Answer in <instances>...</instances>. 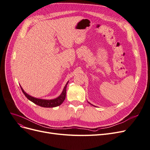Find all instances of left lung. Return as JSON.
Listing matches in <instances>:
<instances>
[{"label": "left lung", "instance_id": "8db88e82", "mask_svg": "<svg viewBox=\"0 0 150 150\" xmlns=\"http://www.w3.org/2000/svg\"><path fill=\"white\" fill-rule=\"evenodd\" d=\"M88 103H90L89 102H88ZM90 104H91V103H90ZM91 105H92V104H91Z\"/></svg>", "mask_w": 150, "mask_h": 150}]
</instances>
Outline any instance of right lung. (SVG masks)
I'll return each mask as SVG.
<instances>
[{
    "mask_svg": "<svg viewBox=\"0 0 150 150\" xmlns=\"http://www.w3.org/2000/svg\"><path fill=\"white\" fill-rule=\"evenodd\" d=\"M68 83H69V81H67V83H66V85H65V86H64V88L63 89L62 92L60 94L59 96H58L57 98H56V99H50V100L38 99V98H36V97H32V96L29 95L28 94H27L26 93H25L21 86H20V87H21V90L23 91V94L31 102L34 103L35 104H36V105H39V106H40V107H42L52 108V107H57V106L61 105L62 103L64 101L65 99H66V88H67V85Z\"/></svg>",
    "mask_w": 150,
    "mask_h": 150,
    "instance_id": "right-lung-1",
    "label": "right lung"
}]
</instances>
